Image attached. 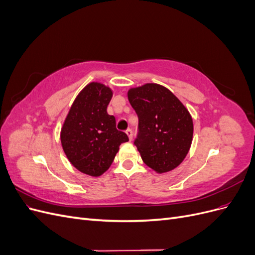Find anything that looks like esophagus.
Returning a JSON list of instances; mask_svg holds the SVG:
<instances>
[{"label":"esophagus","instance_id":"1","mask_svg":"<svg viewBox=\"0 0 255 255\" xmlns=\"http://www.w3.org/2000/svg\"><path fill=\"white\" fill-rule=\"evenodd\" d=\"M126 133L128 134V138H129V140H132V139H133V130L130 129V128H128V129L126 130Z\"/></svg>","mask_w":255,"mask_h":255}]
</instances>
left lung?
<instances>
[{
  "label": "left lung",
  "instance_id": "obj_1",
  "mask_svg": "<svg viewBox=\"0 0 255 255\" xmlns=\"http://www.w3.org/2000/svg\"><path fill=\"white\" fill-rule=\"evenodd\" d=\"M138 116L134 144L143 163L158 173L172 170L186 157L192 141L191 116L172 92L157 84H145L128 92Z\"/></svg>",
  "mask_w": 255,
  "mask_h": 255
}]
</instances>
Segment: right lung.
Returning a JSON list of instances; mask_svg holds the SVG:
<instances>
[{
  "instance_id": "add662e5",
  "label": "right lung",
  "mask_w": 255,
  "mask_h": 255,
  "mask_svg": "<svg viewBox=\"0 0 255 255\" xmlns=\"http://www.w3.org/2000/svg\"><path fill=\"white\" fill-rule=\"evenodd\" d=\"M113 97L111 88L90 83L76 97L61 128L60 140L70 163L91 176L103 174L113 164L119 145L128 141L107 114Z\"/></svg>"
}]
</instances>
